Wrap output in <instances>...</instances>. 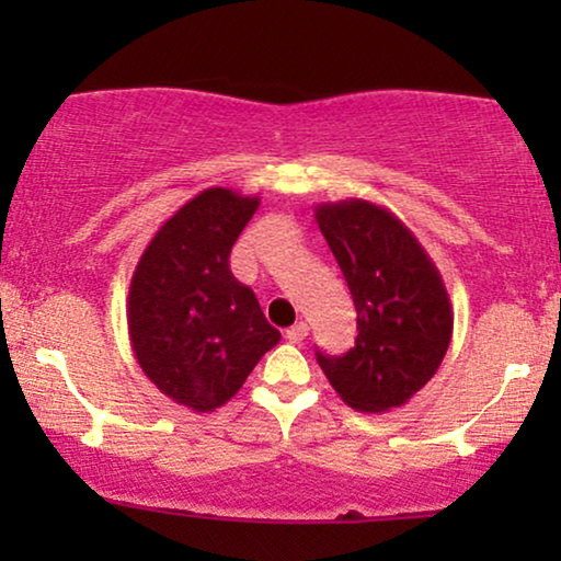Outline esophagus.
Returning <instances> with one entry per match:
<instances>
[{"label": "esophagus", "mask_w": 561, "mask_h": 561, "mask_svg": "<svg viewBox=\"0 0 561 561\" xmlns=\"http://www.w3.org/2000/svg\"><path fill=\"white\" fill-rule=\"evenodd\" d=\"M306 334H309V324H306V321H296L294 327H288V329H286V340H288L290 344L304 342V340H306Z\"/></svg>", "instance_id": "34e87169"}]
</instances>
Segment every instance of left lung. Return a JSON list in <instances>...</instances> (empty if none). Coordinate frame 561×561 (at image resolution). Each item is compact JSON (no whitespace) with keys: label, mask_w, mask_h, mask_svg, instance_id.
<instances>
[{"label":"left lung","mask_w":561,"mask_h":561,"mask_svg":"<svg viewBox=\"0 0 561 561\" xmlns=\"http://www.w3.org/2000/svg\"><path fill=\"white\" fill-rule=\"evenodd\" d=\"M317 225L357 311L355 347L317 359L350 409L386 413L409 403L447 355L455 311L434 260L409 227L365 198L317 204Z\"/></svg>","instance_id":"8db88e82"}]
</instances>
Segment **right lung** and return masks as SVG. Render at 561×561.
Returning <instances> with one entry per match:
<instances>
[{
  "label": "right lung",
  "mask_w": 561,
  "mask_h": 561,
  "mask_svg": "<svg viewBox=\"0 0 561 561\" xmlns=\"http://www.w3.org/2000/svg\"><path fill=\"white\" fill-rule=\"evenodd\" d=\"M260 196L206 188L163 221L129 283V344L160 393L196 413L225 405L280 340L229 252Z\"/></svg>",
  "instance_id": "right-lung-1"
}]
</instances>
